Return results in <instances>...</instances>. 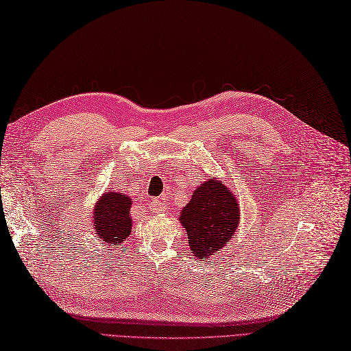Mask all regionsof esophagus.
<instances>
[{
	"label": "esophagus",
	"mask_w": 351,
	"mask_h": 351,
	"mask_svg": "<svg viewBox=\"0 0 351 351\" xmlns=\"http://www.w3.org/2000/svg\"><path fill=\"white\" fill-rule=\"evenodd\" d=\"M151 210L164 211V210H166V204H164V200H161V199H154L151 202Z\"/></svg>",
	"instance_id": "34e87169"
}]
</instances>
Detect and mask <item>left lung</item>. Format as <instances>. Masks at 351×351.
Listing matches in <instances>:
<instances>
[{"mask_svg": "<svg viewBox=\"0 0 351 351\" xmlns=\"http://www.w3.org/2000/svg\"><path fill=\"white\" fill-rule=\"evenodd\" d=\"M187 232L191 255L208 259L229 243L240 225V204L228 185L210 176L193 191L178 215Z\"/></svg>", "mask_w": 351, "mask_h": 351, "instance_id": "8db88e82", "label": "left lung"}]
</instances>
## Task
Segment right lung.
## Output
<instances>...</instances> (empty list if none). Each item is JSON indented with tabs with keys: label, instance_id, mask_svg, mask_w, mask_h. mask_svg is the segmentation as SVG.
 <instances>
[{
	"label": "right lung",
	"instance_id": "obj_1",
	"mask_svg": "<svg viewBox=\"0 0 351 351\" xmlns=\"http://www.w3.org/2000/svg\"><path fill=\"white\" fill-rule=\"evenodd\" d=\"M131 196L121 191L107 190L93 206L92 229L96 237L108 245L122 244L132 230Z\"/></svg>",
	"mask_w": 351,
	"mask_h": 351
}]
</instances>
